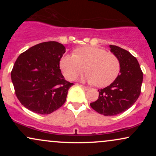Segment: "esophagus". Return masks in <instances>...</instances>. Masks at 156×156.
<instances>
[{"mask_svg":"<svg viewBox=\"0 0 156 156\" xmlns=\"http://www.w3.org/2000/svg\"><path fill=\"white\" fill-rule=\"evenodd\" d=\"M82 87H83V88L85 89V90H89V87H86V86H82Z\"/></svg>","mask_w":156,"mask_h":156,"instance_id":"esophagus-1","label":"esophagus"}]
</instances>
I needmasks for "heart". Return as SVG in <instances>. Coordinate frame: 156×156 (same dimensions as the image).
<instances>
[{"label":"heart","mask_w":156,"mask_h":156,"mask_svg":"<svg viewBox=\"0 0 156 156\" xmlns=\"http://www.w3.org/2000/svg\"><path fill=\"white\" fill-rule=\"evenodd\" d=\"M60 67L68 80L87 71L85 79L97 87L112 83L120 72V62L116 55L103 48L85 46L78 48L74 54H66L60 61Z\"/></svg>","instance_id":"heart-1"}]
</instances>
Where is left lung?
<instances>
[{
	"label": "left lung",
	"mask_w": 156,
	"mask_h": 156,
	"mask_svg": "<svg viewBox=\"0 0 156 156\" xmlns=\"http://www.w3.org/2000/svg\"><path fill=\"white\" fill-rule=\"evenodd\" d=\"M111 52L120 62V72L114 82L99 89V97L91 107L104 116H114L128 110L141 93L143 73L136 57L126 50L110 44Z\"/></svg>",
	"instance_id": "1"
}]
</instances>
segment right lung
Instances as JSON below:
<instances>
[{
  "label": "right lung",
  "instance_id": "add662e5",
  "mask_svg": "<svg viewBox=\"0 0 156 156\" xmlns=\"http://www.w3.org/2000/svg\"><path fill=\"white\" fill-rule=\"evenodd\" d=\"M59 42L36 44L19 55L11 72L17 99L31 112L48 114L65 103L73 85L64 79L59 63L65 53Z\"/></svg>",
  "mask_w": 156,
  "mask_h": 156
}]
</instances>
